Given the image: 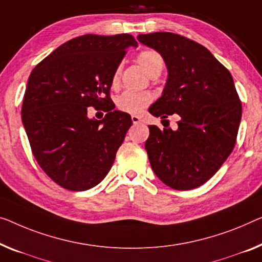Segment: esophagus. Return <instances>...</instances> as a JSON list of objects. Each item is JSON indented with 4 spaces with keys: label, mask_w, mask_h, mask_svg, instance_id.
Listing matches in <instances>:
<instances>
[{
    "label": "esophagus",
    "mask_w": 262,
    "mask_h": 262,
    "mask_svg": "<svg viewBox=\"0 0 262 262\" xmlns=\"http://www.w3.org/2000/svg\"><path fill=\"white\" fill-rule=\"evenodd\" d=\"M132 121L134 124H138L141 122V119H140V116H138V115H132Z\"/></svg>",
    "instance_id": "34e87169"
}]
</instances>
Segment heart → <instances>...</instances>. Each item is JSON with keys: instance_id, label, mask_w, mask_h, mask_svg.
<instances>
[{"instance_id": "obj_1", "label": "heart", "mask_w": 262, "mask_h": 262, "mask_svg": "<svg viewBox=\"0 0 262 262\" xmlns=\"http://www.w3.org/2000/svg\"><path fill=\"white\" fill-rule=\"evenodd\" d=\"M136 61L148 75L158 76L165 67V61L159 52L154 49H144L136 57ZM121 67H118L112 76V84L118 85L120 80ZM150 95L146 93H134L124 92L116 99V107L120 112L127 113V114H139L141 113L148 104L150 103Z\"/></svg>"}]
</instances>
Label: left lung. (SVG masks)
<instances>
[{
	"label": "left lung",
	"mask_w": 262,
	"mask_h": 262,
	"mask_svg": "<svg viewBox=\"0 0 262 262\" xmlns=\"http://www.w3.org/2000/svg\"><path fill=\"white\" fill-rule=\"evenodd\" d=\"M138 40L161 54L168 69L162 96L149 113L180 116L177 130L148 126L144 147L151 169L170 188H198L235 146L243 106L233 77L208 49L182 35L159 31Z\"/></svg>",
	"instance_id": "obj_1"
}]
</instances>
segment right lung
I'll return each instance as SVG.
<instances>
[{
  "instance_id": "add662e5",
  "label": "right lung",
  "mask_w": 262,
  "mask_h": 262,
  "mask_svg": "<svg viewBox=\"0 0 262 262\" xmlns=\"http://www.w3.org/2000/svg\"><path fill=\"white\" fill-rule=\"evenodd\" d=\"M129 46V34H87L66 42L31 72L22 122L42 170L66 189L81 192L103 180L133 124L115 111L112 76ZM88 106L107 113L88 118Z\"/></svg>"
}]
</instances>
